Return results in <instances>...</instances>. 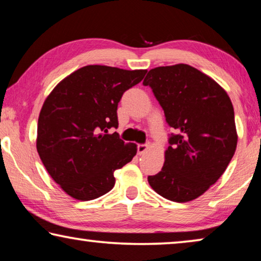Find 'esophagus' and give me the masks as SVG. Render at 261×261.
I'll return each mask as SVG.
<instances>
[{"label": "esophagus", "instance_id": "obj_1", "mask_svg": "<svg viewBox=\"0 0 261 261\" xmlns=\"http://www.w3.org/2000/svg\"><path fill=\"white\" fill-rule=\"evenodd\" d=\"M147 149H149V145H146V144H139L137 146V152L138 154H143Z\"/></svg>", "mask_w": 261, "mask_h": 261}]
</instances>
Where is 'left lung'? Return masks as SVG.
Returning <instances> with one entry per match:
<instances>
[{
    "label": "left lung",
    "mask_w": 261,
    "mask_h": 261,
    "mask_svg": "<svg viewBox=\"0 0 261 261\" xmlns=\"http://www.w3.org/2000/svg\"><path fill=\"white\" fill-rule=\"evenodd\" d=\"M152 89L176 130L162 171L147 180L159 196L186 203L219 179L236 152L234 110L215 80L189 64L151 69L143 82Z\"/></svg>",
    "instance_id": "left-lung-1"
}]
</instances>
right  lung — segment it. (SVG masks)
Returning a JSON list of instances; mask_svg holds the SVG:
<instances>
[{"mask_svg": "<svg viewBox=\"0 0 261 261\" xmlns=\"http://www.w3.org/2000/svg\"><path fill=\"white\" fill-rule=\"evenodd\" d=\"M146 70L87 65L58 83L38 116L36 147L50 177L77 200H92L115 186L114 172L137 153L108 129L118 126L123 93Z\"/></svg>", "mask_w": 261, "mask_h": 261, "instance_id": "1", "label": "right lung"}]
</instances>
